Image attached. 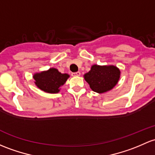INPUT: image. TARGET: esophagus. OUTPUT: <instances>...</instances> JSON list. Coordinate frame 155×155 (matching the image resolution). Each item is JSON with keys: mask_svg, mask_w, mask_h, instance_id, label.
<instances>
[{"mask_svg": "<svg viewBox=\"0 0 155 155\" xmlns=\"http://www.w3.org/2000/svg\"><path fill=\"white\" fill-rule=\"evenodd\" d=\"M81 75L80 72H75V73H72V76H79Z\"/></svg>", "mask_w": 155, "mask_h": 155, "instance_id": "obj_1", "label": "esophagus"}]
</instances>
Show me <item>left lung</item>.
Listing matches in <instances>:
<instances>
[{
    "mask_svg": "<svg viewBox=\"0 0 155 155\" xmlns=\"http://www.w3.org/2000/svg\"><path fill=\"white\" fill-rule=\"evenodd\" d=\"M120 77V69L114 65L94 64L91 67V71L84 75L91 90L99 94L111 90L117 84Z\"/></svg>",
    "mask_w": 155,
    "mask_h": 155,
    "instance_id": "obj_1",
    "label": "left lung"
}]
</instances>
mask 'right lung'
I'll return each mask as SVG.
<instances>
[{"instance_id":"add662e5","label":"right lung","mask_w":155,"mask_h":155,"mask_svg":"<svg viewBox=\"0 0 155 155\" xmlns=\"http://www.w3.org/2000/svg\"><path fill=\"white\" fill-rule=\"evenodd\" d=\"M69 76L67 73H60L56 68H50L47 71L35 73L33 79L39 89L50 94H57Z\"/></svg>"}]
</instances>
